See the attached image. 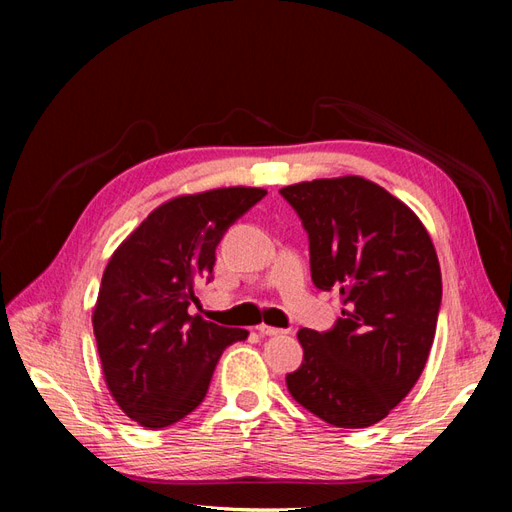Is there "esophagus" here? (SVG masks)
<instances>
[{"instance_id":"34e87169","label":"esophagus","mask_w":512,"mask_h":512,"mask_svg":"<svg viewBox=\"0 0 512 512\" xmlns=\"http://www.w3.org/2000/svg\"><path fill=\"white\" fill-rule=\"evenodd\" d=\"M258 333L260 335H284V333H288V331H284V329H277V327H269V324H265V322H262V324H258Z\"/></svg>"}]
</instances>
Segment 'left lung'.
<instances>
[{"label":"left lung","instance_id":"obj_1","mask_svg":"<svg viewBox=\"0 0 512 512\" xmlns=\"http://www.w3.org/2000/svg\"><path fill=\"white\" fill-rule=\"evenodd\" d=\"M280 194L309 235L314 284L344 301L331 331L297 333L303 363L288 391L333 427L376 425L421 378L436 337V247L418 215L369 179L301 181Z\"/></svg>","mask_w":512,"mask_h":512}]
</instances>
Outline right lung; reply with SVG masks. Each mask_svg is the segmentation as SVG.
I'll list each match as a JSON object with an SVG mask.
<instances>
[{
    "instance_id": "add662e5",
    "label": "right lung",
    "mask_w": 512,
    "mask_h": 512,
    "mask_svg": "<svg viewBox=\"0 0 512 512\" xmlns=\"http://www.w3.org/2000/svg\"><path fill=\"white\" fill-rule=\"evenodd\" d=\"M265 194L237 185L170 198L108 260L91 322L108 391L141 427L188 416L205 399L224 348L247 337L190 316L188 307L226 228Z\"/></svg>"
}]
</instances>
